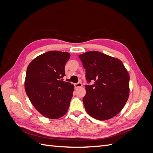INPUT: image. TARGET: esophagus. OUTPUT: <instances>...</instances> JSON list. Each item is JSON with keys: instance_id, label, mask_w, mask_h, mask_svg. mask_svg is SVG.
<instances>
[{"instance_id": "34e87169", "label": "esophagus", "mask_w": 153, "mask_h": 153, "mask_svg": "<svg viewBox=\"0 0 153 153\" xmlns=\"http://www.w3.org/2000/svg\"><path fill=\"white\" fill-rule=\"evenodd\" d=\"M75 89H77V88H79L82 87V83H77V84H75Z\"/></svg>"}]
</instances>
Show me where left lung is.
<instances>
[{"instance_id":"1","label":"left lung","mask_w":153,"mask_h":153,"mask_svg":"<svg viewBox=\"0 0 153 153\" xmlns=\"http://www.w3.org/2000/svg\"><path fill=\"white\" fill-rule=\"evenodd\" d=\"M85 69L88 83L83 98L86 112L100 121L114 117L123 108L129 97V75L121 60L97 51L78 55Z\"/></svg>"}]
</instances>
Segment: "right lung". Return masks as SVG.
I'll return each instance as SVG.
<instances>
[{
    "label": "right lung",
    "mask_w": 153,
    "mask_h": 153,
    "mask_svg": "<svg viewBox=\"0 0 153 153\" xmlns=\"http://www.w3.org/2000/svg\"><path fill=\"white\" fill-rule=\"evenodd\" d=\"M68 52L49 51L36 57L27 69L25 89L32 104L43 116L58 119L65 115L74 85L62 81Z\"/></svg>",
    "instance_id": "1"
}]
</instances>
